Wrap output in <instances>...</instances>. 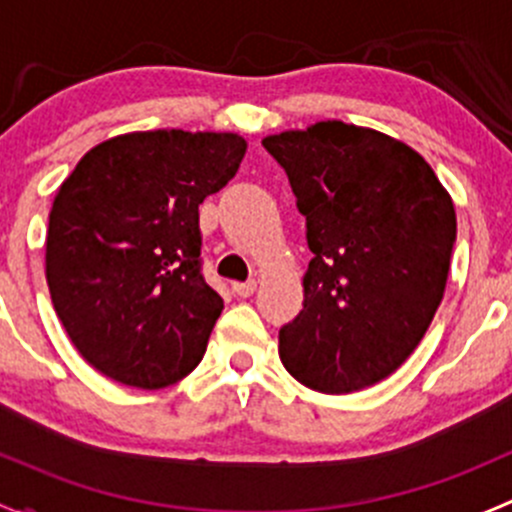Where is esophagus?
Masks as SVG:
<instances>
[{
	"mask_svg": "<svg viewBox=\"0 0 512 512\" xmlns=\"http://www.w3.org/2000/svg\"><path fill=\"white\" fill-rule=\"evenodd\" d=\"M231 291H234L236 295H241V298H249V295H254V291H256V281L234 283V286H231Z\"/></svg>",
	"mask_w": 512,
	"mask_h": 512,
	"instance_id": "34e87169",
	"label": "esophagus"
}]
</instances>
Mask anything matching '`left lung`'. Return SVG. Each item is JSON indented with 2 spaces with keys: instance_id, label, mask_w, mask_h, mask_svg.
I'll list each match as a JSON object with an SVG mask.
<instances>
[{
  "instance_id": "8db88e82",
  "label": "left lung",
  "mask_w": 512,
  "mask_h": 512,
  "mask_svg": "<svg viewBox=\"0 0 512 512\" xmlns=\"http://www.w3.org/2000/svg\"><path fill=\"white\" fill-rule=\"evenodd\" d=\"M291 182L313 258L303 310L278 333L305 387L347 394L389 377L444 298L456 212L424 157L340 120L263 140Z\"/></svg>"
}]
</instances>
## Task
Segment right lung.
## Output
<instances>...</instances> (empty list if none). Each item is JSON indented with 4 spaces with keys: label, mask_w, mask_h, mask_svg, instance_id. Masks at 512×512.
Masks as SVG:
<instances>
[{
    "label": "right lung",
    "mask_w": 512,
    "mask_h": 512,
    "mask_svg": "<svg viewBox=\"0 0 512 512\" xmlns=\"http://www.w3.org/2000/svg\"><path fill=\"white\" fill-rule=\"evenodd\" d=\"M244 152L234 133H130L93 147L61 184L46 281L71 342L105 377L162 389L202 362L224 300L204 281L199 204Z\"/></svg>",
    "instance_id": "add662e5"
}]
</instances>
